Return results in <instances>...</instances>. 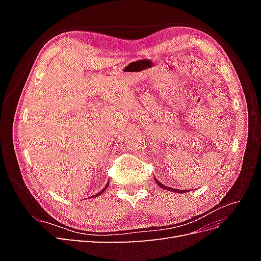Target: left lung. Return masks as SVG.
<instances>
[{
	"mask_svg": "<svg viewBox=\"0 0 261 261\" xmlns=\"http://www.w3.org/2000/svg\"><path fill=\"white\" fill-rule=\"evenodd\" d=\"M154 179H155V181H156V184L159 185L161 188H164V189H167V191H170V192H176V193H179V194H181V193H185L186 191H180V189H174V188H170V187H168V186H165V185H163L160 180H158L155 177H154Z\"/></svg>",
	"mask_w": 261,
	"mask_h": 261,
	"instance_id": "obj_1",
	"label": "left lung"
}]
</instances>
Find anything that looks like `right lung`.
<instances>
[{
  "label": "right lung",
  "mask_w": 261,
  "mask_h": 261,
  "mask_svg": "<svg viewBox=\"0 0 261 261\" xmlns=\"http://www.w3.org/2000/svg\"><path fill=\"white\" fill-rule=\"evenodd\" d=\"M108 186H109V184H107V186H105V188H103V189H102V191H101V192H100V193H98V194H97V195H94V196H93V197H96V196H98V195H101V194H102V193H103V192H105V191H106V189H107V188H108Z\"/></svg>",
  "instance_id": "add662e5"
}]
</instances>
